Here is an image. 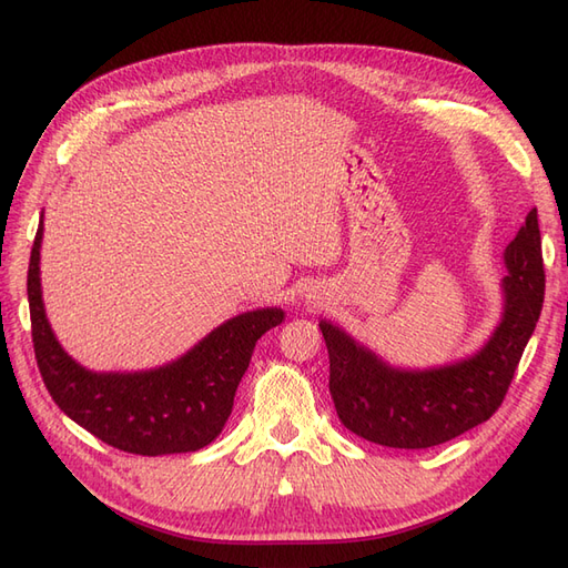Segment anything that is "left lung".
Instances as JSON below:
<instances>
[{
	"label": "left lung",
	"instance_id": "1",
	"mask_svg": "<svg viewBox=\"0 0 568 568\" xmlns=\"http://www.w3.org/2000/svg\"><path fill=\"white\" fill-rule=\"evenodd\" d=\"M504 317L475 354L444 368L399 371L321 323L329 354V393L342 424L371 444L432 448L487 422L501 407L545 301L537 210L508 243Z\"/></svg>",
	"mask_w": 568,
	"mask_h": 568
}]
</instances>
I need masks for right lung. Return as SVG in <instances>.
Segmentation results:
<instances>
[{"label":"right lung","mask_w":568,"mask_h":568,"mask_svg":"<svg viewBox=\"0 0 568 568\" xmlns=\"http://www.w3.org/2000/svg\"><path fill=\"white\" fill-rule=\"evenodd\" d=\"M40 221L29 262L36 362L48 393L69 419L103 444L134 455L192 453L221 434L251 364L255 342L284 321L282 308L231 317L178 362L142 373H93L54 339L40 296Z\"/></svg>","instance_id":"obj_1"}]
</instances>
